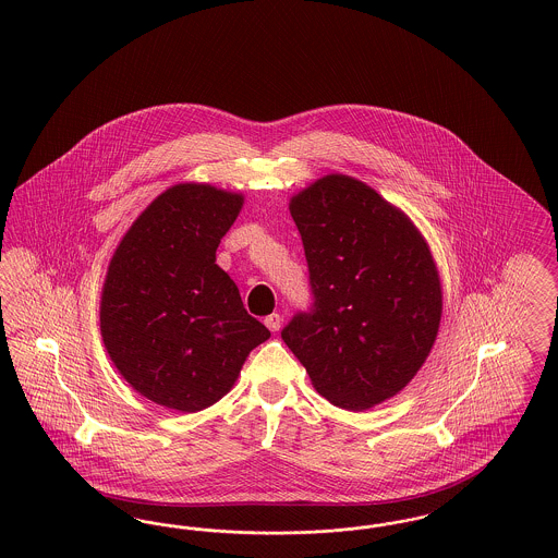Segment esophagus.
Instances as JSON below:
<instances>
[{"label":"esophagus","instance_id":"obj_1","mask_svg":"<svg viewBox=\"0 0 558 558\" xmlns=\"http://www.w3.org/2000/svg\"><path fill=\"white\" fill-rule=\"evenodd\" d=\"M264 324H266L271 332H278V330L282 328V316H280V314H271V316H267V318L264 319Z\"/></svg>","mask_w":558,"mask_h":558}]
</instances>
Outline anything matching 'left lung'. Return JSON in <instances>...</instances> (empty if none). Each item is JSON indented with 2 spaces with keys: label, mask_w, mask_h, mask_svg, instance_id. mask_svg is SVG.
<instances>
[{
  "label": "left lung",
  "mask_w": 558,
  "mask_h": 558,
  "mask_svg": "<svg viewBox=\"0 0 558 558\" xmlns=\"http://www.w3.org/2000/svg\"><path fill=\"white\" fill-rule=\"evenodd\" d=\"M289 209L316 301L282 341L319 396L364 412L398 396L430 353L444 310L435 259L412 219L351 175L319 178Z\"/></svg>",
  "instance_id": "obj_1"
}]
</instances>
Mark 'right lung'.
Here are the masks:
<instances>
[{"mask_svg":"<svg viewBox=\"0 0 558 558\" xmlns=\"http://www.w3.org/2000/svg\"><path fill=\"white\" fill-rule=\"evenodd\" d=\"M244 196L211 184L167 187L119 242L102 287L100 332L133 389L198 412L236 383L269 330L246 314L239 287L215 264Z\"/></svg>","mask_w":558,"mask_h":558,"instance_id":"right-lung-1","label":"right lung"}]
</instances>
